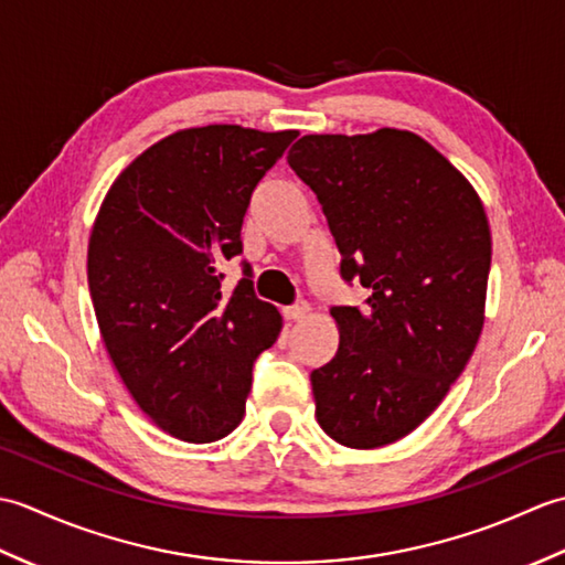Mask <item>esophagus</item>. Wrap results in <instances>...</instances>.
Masks as SVG:
<instances>
[{
  "label": "esophagus",
  "mask_w": 565,
  "mask_h": 565,
  "mask_svg": "<svg viewBox=\"0 0 565 565\" xmlns=\"http://www.w3.org/2000/svg\"><path fill=\"white\" fill-rule=\"evenodd\" d=\"M308 313H310V306H308L306 301L296 303V306H289V308H284V318L291 320V322H298V320L308 318Z\"/></svg>",
  "instance_id": "obj_1"
}]
</instances>
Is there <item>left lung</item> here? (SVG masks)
Listing matches in <instances>:
<instances>
[{
  "instance_id": "left-lung-1",
  "label": "left lung",
  "mask_w": 565,
  "mask_h": 565,
  "mask_svg": "<svg viewBox=\"0 0 565 565\" xmlns=\"http://www.w3.org/2000/svg\"><path fill=\"white\" fill-rule=\"evenodd\" d=\"M286 160L326 213L340 276L369 291L362 308H330L340 347L310 374L316 417L344 447L398 441L435 413L481 338L483 203L411 130L303 136Z\"/></svg>"
}]
</instances>
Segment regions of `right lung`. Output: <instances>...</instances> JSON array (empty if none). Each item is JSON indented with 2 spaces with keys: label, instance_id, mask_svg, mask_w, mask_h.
<instances>
[{
  "label": "right lung",
  "instance_id": "obj_1",
  "mask_svg": "<svg viewBox=\"0 0 565 565\" xmlns=\"http://www.w3.org/2000/svg\"><path fill=\"white\" fill-rule=\"evenodd\" d=\"M296 136L179 130L126 167L94 221L87 279L106 352L140 411L182 441L231 435L255 359L281 332L249 264L233 291L221 264L243 252L252 191Z\"/></svg>",
  "mask_w": 565,
  "mask_h": 565
}]
</instances>
